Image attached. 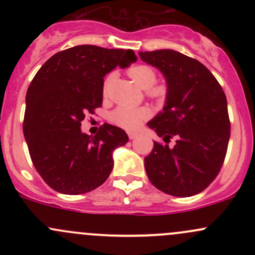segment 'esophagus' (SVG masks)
Masks as SVG:
<instances>
[{
    "label": "esophagus",
    "instance_id": "34e87169",
    "mask_svg": "<svg viewBox=\"0 0 255 255\" xmlns=\"http://www.w3.org/2000/svg\"><path fill=\"white\" fill-rule=\"evenodd\" d=\"M128 137H129V139H134V138L138 137V133L137 132H128Z\"/></svg>",
    "mask_w": 255,
    "mask_h": 255
}]
</instances>
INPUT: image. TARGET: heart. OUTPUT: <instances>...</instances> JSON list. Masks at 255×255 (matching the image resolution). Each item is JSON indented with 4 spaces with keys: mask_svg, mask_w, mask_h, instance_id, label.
Masks as SVG:
<instances>
[{
    "mask_svg": "<svg viewBox=\"0 0 255 255\" xmlns=\"http://www.w3.org/2000/svg\"><path fill=\"white\" fill-rule=\"evenodd\" d=\"M129 76L133 79V81L143 90H148L149 95L153 97H163L165 95V90L163 87H155V89H151L154 84L156 81V75L154 73V70L151 68L146 65H138L134 66L129 70ZM113 75H109L105 80L104 84V92L105 95L109 92L110 85H111ZM149 116V113L146 110L144 109H132V107L127 106H118L111 113V121L113 123H116L120 127L126 128V129H134L137 128L140 123L145 120Z\"/></svg>",
    "mask_w": 255,
    "mask_h": 255,
    "instance_id": "b5f03b06",
    "label": "heart"
}]
</instances>
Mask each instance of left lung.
Returning a JSON list of instances; mask_svg holds the SVG:
<instances>
[{
    "label": "left lung",
    "mask_w": 255,
    "mask_h": 255,
    "mask_svg": "<svg viewBox=\"0 0 255 255\" xmlns=\"http://www.w3.org/2000/svg\"><path fill=\"white\" fill-rule=\"evenodd\" d=\"M144 63L158 69L166 81L163 111L148 127L165 143L154 142L144 158L151 184L165 194L187 197L200 194L220 173L230 142L227 99L204 64L171 49L139 51Z\"/></svg>",
    "instance_id": "obj_1"
}]
</instances>
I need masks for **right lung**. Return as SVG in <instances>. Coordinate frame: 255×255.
<instances>
[{"label":"right lung","instance_id":"add662e5","mask_svg":"<svg viewBox=\"0 0 255 255\" xmlns=\"http://www.w3.org/2000/svg\"><path fill=\"white\" fill-rule=\"evenodd\" d=\"M135 60L132 49L85 44L54 54L35 74L25 95L23 133L33 165L51 189L85 194L110 176L113 150L128 142L127 133L105 123L91 137L81 122L102 106L105 75Z\"/></svg>","mask_w":255,"mask_h":255}]
</instances>
